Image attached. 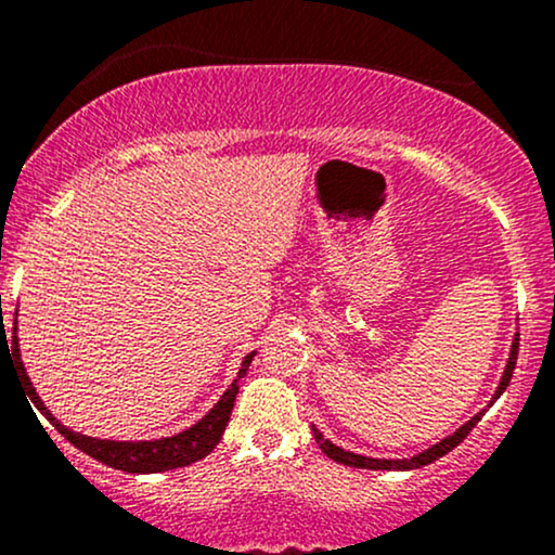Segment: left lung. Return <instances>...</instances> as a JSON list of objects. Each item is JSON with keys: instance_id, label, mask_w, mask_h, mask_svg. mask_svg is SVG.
Segmentation results:
<instances>
[{"instance_id": "obj_1", "label": "left lung", "mask_w": 555, "mask_h": 555, "mask_svg": "<svg viewBox=\"0 0 555 555\" xmlns=\"http://www.w3.org/2000/svg\"><path fill=\"white\" fill-rule=\"evenodd\" d=\"M517 352H519V334H514V339H512V352H508L506 367H503V375H501V380H499V388H495V393H493V397H490L488 406L493 404V401L499 399L503 391H506L508 380H512L514 365H517ZM482 415H486V410H480L475 417H469L467 423L462 425V428H456L454 433H449V436L441 438V441L433 443L430 449L420 451V454L410 456V460H375V456L354 454V451L341 449V446L331 443L328 438H323V433L318 430L315 425H313V436H315V443L321 446V451L328 456V460H334V462H339V464H347V467H358V469H417V467H425V464L441 460V456L449 454V451L454 449V446H460V443L464 441V438H467V433L473 430L477 423H480Z\"/></svg>"}]
</instances>
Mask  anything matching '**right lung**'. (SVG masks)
I'll use <instances>...</instances> for the list:
<instances>
[{
  "label": "right lung",
  "instance_id": "add662e5",
  "mask_svg": "<svg viewBox=\"0 0 555 555\" xmlns=\"http://www.w3.org/2000/svg\"><path fill=\"white\" fill-rule=\"evenodd\" d=\"M12 331H15V339H12V358H15V365L23 371V380L25 386H28L30 404H34L36 410L54 425V430H60L62 436L75 446V449L86 451L88 456H93L95 462L106 464V467L122 469V473H132V475L167 473V469L188 467V464H193L197 460H203V456L211 454L216 443H219L221 436H224L229 417H232L234 399H237V391H240V380L245 378L247 367H250L253 358H256V352L245 354L237 378L232 380V386L221 393V399L216 401L214 410H208V415H203L195 425H190L188 430L177 433V436H169V438H156V441H109V438H91V436H82L78 430H69L67 425H62L60 420L47 410V404H43L41 397L36 393L28 373H25V365L21 362L17 326H12ZM2 339H8V334H2Z\"/></svg>",
  "mask_w": 555,
  "mask_h": 555
}]
</instances>
